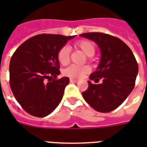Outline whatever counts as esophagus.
<instances>
[{
  "instance_id": "obj_1",
  "label": "esophagus",
  "mask_w": 147,
  "mask_h": 147,
  "mask_svg": "<svg viewBox=\"0 0 147 147\" xmlns=\"http://www.w3.org/2000/svg\"><path fill=\"white\" fill-rule=\"evenodd\" d=\"M77 81H78V80H76V79H72V78L70 79V82H71V83H76Z\"/></svg>"
}]
</instances>
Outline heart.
<instances>
[{"mask_svg":"<svg viewBox=\"0 0 147 147\" xmlns=\"http://www.w3.org/2000/svg\"><path fill=\"white\" fill-rule=\"evenodd\" d=\"M75 47L83 52L84 54L88 57H92L95 53V46L92 42L88 40H80L75 43ZM58 62L62 65H65L70 60V50L67 46L61 47L57 54ZM90 71V67L88 65H71L63 71V74L66 76L78 79L83 76Z\"/></svg>","mask_w":147,"mask_h":147,"instance_id":"1","label":"heart"}]
</instances>
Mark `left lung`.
Returning <instances> with one entry per match:
<instances>
[{"mask_svg":"<svg viewBox=\"0 0 147 147\" xmlns=\"http://www.w3.org/2000/svg\"><path fill=\"white\" fill-rule=\"evenodd\" d=\"M97 43L101 50V61L97 70L90 76L88 88L82 93L94 109L109 113L118 108L132 91L139 71L136 57L131 49L117 37L100 32L80 34Z\"/></svg>","mask_w":147,"mask_h":147,"instance_id":"8db88e82","label":"left lung"}]
</instances>
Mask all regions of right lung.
Instances as JSON below:
<instances>
[{"label":"right lung","mask_w":147,"mask_h":147,"mask_svg":"<svg viewBox=\"0 0 147 147\" xmlns=\"http://www.w3.org/2000/svg\"><path fill=\"white\" fill-rule=\"evenodd\" d=\"M73 36L42 34L27 39L12 55L9 84L16 101L34 117L48 116L57 107L69 83L57 79L58 50Z\"/></svg>","instance_id":"right-lung-1"}]
</instances>
